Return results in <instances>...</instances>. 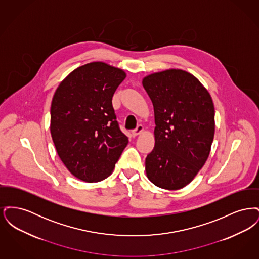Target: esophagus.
I'll return each mask as SVG.
<instances>
[{"label":"esophagus","instance_id":"esophagus-1","mask_svg":"<svg viewBox=\"0 0 259 259\" xmlns=\"http://www.w3.org/2000/svg\"><path fill=\"white\" fill-rule=\"evenodd\" d=\"M143 130H144V126H143L142 124H139V125L137 126V128H136L135 130H133V131H132V135H140V134L143 132Z\"/></svg>","mask_w":259,"mask_h":259}]
</instances>
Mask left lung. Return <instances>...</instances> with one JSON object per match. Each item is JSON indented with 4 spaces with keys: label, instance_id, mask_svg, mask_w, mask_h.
Masks as SVG:
<instances>
[{
    "label": "left lung",
    "instance_id": "left-lung-1",
    "mask_svg": "<svg viewBox=\"0 0 259 259\" xmlns=\"http://www.w3.org/2000/svg\"><path fill=\"white\" fill-rule=\"evenodd\" d=\"M143 85L154 108L155 145L146 158L153 185L177 190L188 185L209 157L214 107L208 90L185 71L148 74Z\"/></svg>",
    "mask_w": 259,
    "mask_h": 259
}]
</instances>
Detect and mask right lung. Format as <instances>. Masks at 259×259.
<instances>
[{
	"instance_id": "1",
	"label": "right lung",
	"mask_w": 259,
	"mask_h": 259,
	"mask_svg": "<svg viewBox=\"0 0 259 259\" xmlns=\"http://www.w3.org/2000/svg\"><path fill=\"white\" fill-rule=\"evenodd\" d=\"M125 77L118 68L92 62L74 70L54 93L52 141L66 168L83 182L108 178L128 144L111 102Z\"/></svg>"
}]
</instances>
